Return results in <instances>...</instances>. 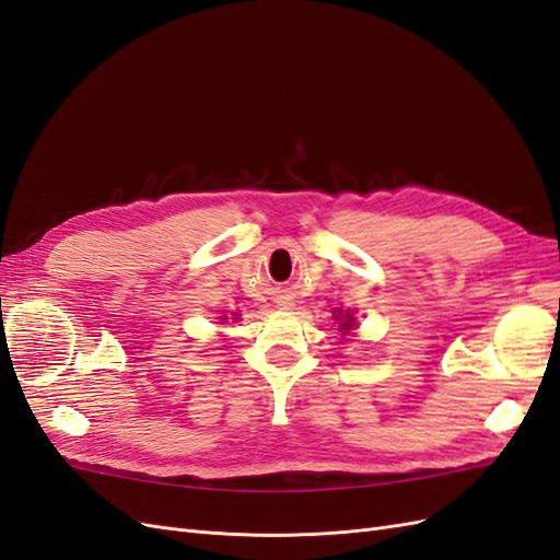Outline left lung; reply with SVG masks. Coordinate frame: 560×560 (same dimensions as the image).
<instances>
[{
  "mask_svg": "<svg viewBox=\"0 0 560 560\" xmlns=\"http://www.w3.org/2000/svg\"><path fill=\"white\" fill-rule=\"evenodd\" d=\"M338 319V317H336ZM352 327V317H346V322L341 325V329H350Z\"/></svg>",
  "mask_w": 560,
  "mask_h": 560,
  "instance_id": "8db88e82",
  "label": "left lung"
}]
</instances>
